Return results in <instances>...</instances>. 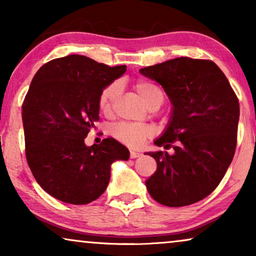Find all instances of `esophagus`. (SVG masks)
<instances>
[{
	"label": "esophagus",
	"mask_w": 256,
	"mask_h": 256,
	"mask_svg": "<svg viewBox=\"0 0 256 256\" xmlns=\"http://www.w3.org/2000/svg\"><path fill=\"white\" fill-rule=\"evenodd\" d=\"M142 154L138 152V150H130V158H136V157H140Z\"/></svg>",
	"instance_id": "obj_1"
}]
</instances>
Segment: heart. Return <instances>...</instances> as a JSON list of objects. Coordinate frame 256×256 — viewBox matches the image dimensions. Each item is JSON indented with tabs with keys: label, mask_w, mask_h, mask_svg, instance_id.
Listing matches in <instances>:
<instances>
[{
	"label": "heart",
	"mask_w": 256,
	"mask_h": 256,
	"mask_svg": "<svg viewBox=\"0 0 256 256\" xmlns=\"http://www.w3.org/2000/svg\"><path fill=\"white\" fill-rule=\"evenodd\" d=\"M135 90H138V96L142 98L146 106H152L154 104H162L163 92L152 82L146 80H138L135 84ZM120 92V85L118 82H113L108 85L106 88L101 90L98 106L102 114H110L113 104L116 100ZM154 127L146 124H129V122H121L113 127V135L118 141L130 146H141L146 138L154 135Z\"/></svg>",
	"instance_id": "obj_1"
}]
</instances>
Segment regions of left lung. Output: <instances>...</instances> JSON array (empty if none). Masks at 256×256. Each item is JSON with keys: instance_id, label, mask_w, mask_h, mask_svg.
<instances>
[{"instance_id": "left-lung-1", "label": "left lung", "mask_w": 256, "mask_h": 256, "mask_svg": "<svg viewBox=\"0 0 256 256\" xmlns=\"http://www.w3.org/2000/svg\"><path fill=\"white\" fill-rule=\"evenodd\" d=\"M163 87L171 116L155 144L174 154L152 152L155 174L146 180L160 204L180 208L211 194L225 176L236 146L239 101L216 64L180 57L141 68Z\"/></svg>"}]
</instances>
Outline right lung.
Instances as JSON below:
<instances>
[{
	"label": "right lung",
	"instance_id": "obj_1",
	"mask_svg": "<svg viewBox=\"0 0 256 256\" xmlns=\"http://www.w3.org/2000/svg\"><path fill=\"white\" fill-rule=\"evenodd\" d=\"M82 54L46 62L34 74L22 106L26 155L34 180L58 200L84 205L106 190L110 166L129 150L114 138L87 146L99 121L101 90L126 72Z\"/></svg>",
	"mask_w": 256,
	"mask_h": 256
}]
</instances>
